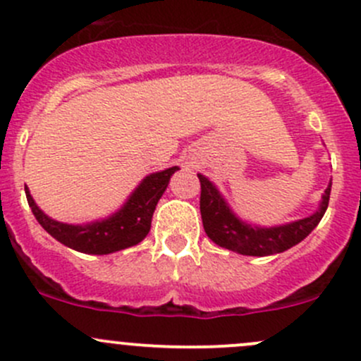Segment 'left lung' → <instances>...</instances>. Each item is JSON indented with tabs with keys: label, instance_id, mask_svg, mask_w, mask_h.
Returning a JSON list of instances; mask_svg holds the SVG:
<instances>
[{
	"label": "left lung",
	"instance_id": "obj_1",
	"mask_svg": "<svg viewBox=\"0 0 361 361\" xmlns=\"http://www.w3.org/2000/svg\"><path fill=\"white\" fill-rule=\"evenodd\" d=\"M197 176L200 180V214H202V225L207 237L219 247L244 254V256L279 254L305 240L324 218L332 188L331 180L325 193L322 195L317 212H313L308 218L298 219L287 225L263 228V226L249 225L238 219L218 188L204 174H197Z\"/></svg>",
	"mask_w": 361,
	"mask_h": 361
}]
</instances>
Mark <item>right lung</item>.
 <instances>
[{"label": "right lung", "instance_id": "obj_1", "mask_svg": "<svg viewBox=\"0 0 361 361\" xmlns=\"http://www.w3.org/2000/svg\"><path fill=\"white\" fill-rule=\"evenodd\" d=\"M178 169V166H173L169 169L149 174L143 178L142 183L136 187L119 211L102 221H93L88 225H67L55 221L36 206L27 187L25 197L37 223L60 244L79 252L100 256L140 244L149 235L155 206L168 188L171 176Z\"/></svg>", "mask_w": 361, "mask_h": 361}]
</instances>
